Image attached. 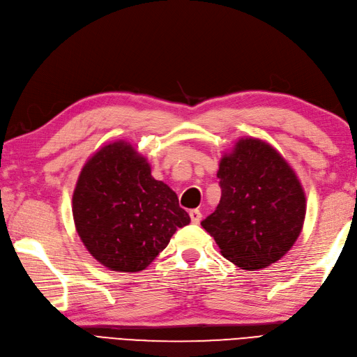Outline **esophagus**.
I'll list each match as a JSON object with an SVG mask.
<instances>
[{
	"label": "esophagus",
	"mask_w": 357,
	"mask_h": 357,
	"mask_svg": "<svg viewBox=\"0 0 357 357\" xmlns=\"http://www.w3.org/2000/svg\"><path fill=\"white\" fill-rule=\"evenodd\" d=\"M190 218H191V222H193L195 225H199V222L202 220V213H200L199 209H191V211H190Z\"/></svg>",
	"instance_id": "obj_1"
}]
</instances>
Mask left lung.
<instances>
[{"label": "left lung", "mask_w": 357, "mask_h": 357, "mask_svg": "<svg viewBox=\"0 0 357 357\" xmlns=\"http://www.w3.org/2000/svg\"><path fill=\"white\" fill-rule=\"evenodd\" d=\"M222 197L202 222L226 259L243 270L278 262L303 229L306 197L296 172L267 142L241 137L218 164Z\"/></svg>", "instance_id": "obj_1"}]
</instances>
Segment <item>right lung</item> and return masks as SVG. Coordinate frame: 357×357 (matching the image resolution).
<instances>
[{
  "label": "right lung",
  "mask_w": 357,
  "mask_h": 357,
  "mask_svg": "<svg viewBox=\"0 0 357 357\" xmlns=\"http://www.w3.org/2000/svg\"><path fill=\"white\" fill-rule=\"evenodd\" d=\"M72 215L89 253L113 271H142L158 257L190 215L175 191L151 175L131 143L96 151L81 169Z\"/></svg>",
  "instance_id": "add662e5"
}]
</instances>
